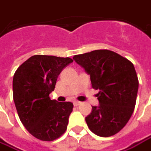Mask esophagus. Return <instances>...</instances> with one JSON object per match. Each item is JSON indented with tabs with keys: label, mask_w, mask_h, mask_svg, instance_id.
<instances>
[{
	"label": "esophagus",
	"mask_w": 151,
	"mask_h": 151,
	"mask_svg": "<svg viewBox=\"0 0 151 151\" xmlns=\"http://www.w3.org/2000/svg\"><path fill=\"white\" fill-rule=\"evenodd\" d=\"M81 104V102H79V101H75L74 102V105L75 106H79L80 104Z\"/></svg>",
	"instance_id": "esophagus-1"
}]
</instances>
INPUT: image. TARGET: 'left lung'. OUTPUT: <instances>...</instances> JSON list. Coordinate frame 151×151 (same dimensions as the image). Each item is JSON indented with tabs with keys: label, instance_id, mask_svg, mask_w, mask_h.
Returning <instances> with one entry per match:
<instances>
[{
	"label": "left lung",
	"instance_id": "obj_1",
	"mask_svg": "<svg viewBox=\"0 0 151 151\" xmlns=\"http://www.w3.org/2000/svg\"><path fill=\"white\" fill-rule=\"evenodd\" d=\"M73 60L89 75L93 89H99V104L86 117L89 130L108 137L121 131L136 105L138 78L132 62L109 50H95L74 56Z\"/></svg>",
	"mask_w": 151,
	"mask_h": 151
}]
</instances>
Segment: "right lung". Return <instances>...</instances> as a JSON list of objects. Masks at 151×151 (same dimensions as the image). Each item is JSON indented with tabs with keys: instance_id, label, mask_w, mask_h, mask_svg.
I'll return each mask as SVG.
<instances>
[{
	"instance_id": "1",
	"label": "right lung",
	"mask_w": 151,
	"mask_h": 151,
	"mask_svg": "<svg viewBox=\"0 0 151 151\" xmlns=\"http://www.w3.org/2000/svg\"><path fill=\"white\" fill-rule=\"evenodd\" d=\"M73 62L70 58L35 55L24 62L13 78V98L20 121L41 141L60 137L67 128L73 104L51 99L58 76Z\"/></svg>"
}]
</instances>
